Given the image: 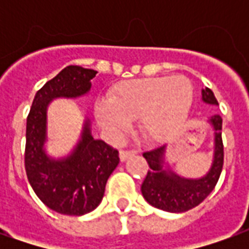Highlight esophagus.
I'll return each mask as SVG.
<instances>
[{
    "label": "esophagus",
    "instance_id": "34e87169",
    "mask_svg": "<svg viewBox=\"0 0 249 249\" xmlns=\"http://www.w3.org/2000/svg\"><path fill=\"white\" fill-rule=\"evenodd\" d=\"M133 155H136V151H128V149L120 151V159H121V161H125L128 157L133 156Z\"/></svg>",
    "mask_w": 249,
    "mask_h": 249
}]
</instances>
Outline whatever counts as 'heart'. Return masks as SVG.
<instances>
[{
	"label": "heart",
	"instance_id": "heart-1",
	"mask_svg": "<svg viewBox=\"0 0 249 249\" xmlns=\"http://www.w3.org/2000/svg\"><path fill=\"white\" fill-rule=\"evenodd\" d=\"M192 103L193 85L187 77H153L119 84L109 94V103L96 104L94 113L110 135H123L130 120L140 119L145 139L165 141L181 128Z\"/></svg>",
	"mask_w": 249,
	"mask_h": 249
}]
</instances>
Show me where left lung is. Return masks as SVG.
<instances>
[{
    "label": "left lung",
    "mask_w": 249,
    "mask_h": 249,
    "mask_svg": "<svg viewBox=\"0 0 249 249\" xmlns=\"http://www.w3.org/2000/svg\"><path fill=\"white\" fill-rule=\"evenodd\" d=\"M201 96L205 103L217 104L213 92L209 88L201 89ZM211 124L213 125L214 129L213 164L209 172L198 180L178 178V175L168 172L167 169L162 168V155L165 152V146H159L142 153L151 169L142 181L141 192L151 205L167 212H185L198 205L213 191L224 164L221 116L213 114L211 117Z\"/></svg>",
    "instance_id": "1"
}]
</instances>
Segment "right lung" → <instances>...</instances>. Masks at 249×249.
Here are the masks:
<instances>
[{
    "label": "right lung",
    "instance_id": "right-lung-1",
    "mask_svg": "<svg viewBox=\"0 0 249 249\" xmlns=\"http://www.w3.org/2000/svg\"><path fill=\"white\" fill-rule=\"evenodd\" d=\"M97 71L78 65L62 69L36 93L26 119L25 171L30 185L46 207L58 213L81 216L103 200L110 173L119 165V151L103 140H94L87 121L82 140L64 160L46 157V107L52 98L77 97L90 89Z\"/></svg>",
    "mask_w": 249,
    "mask_h": 249
}]
</instances>
